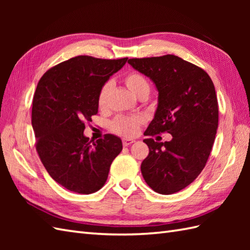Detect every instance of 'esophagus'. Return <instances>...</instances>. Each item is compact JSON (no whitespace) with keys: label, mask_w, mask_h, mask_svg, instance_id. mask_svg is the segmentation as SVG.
I'll return each mask as SVG.
<instances>
[{"label":"esophagus","mask_w":250,"mask_h":250,"mask_svg":"<svg viewBox=\"0 0 250 250\" xmlns=\"http://www.w3.org/2000/svg\"><path fill=\"white\" fill-rule=\"evenodd\" d=\"M135 141L134 140H128V139H124L122 140V145H124L125 147H128L130 146L131 144H133Z\"/></svg>","instance_id":"esophagus-1"}]
</instances>
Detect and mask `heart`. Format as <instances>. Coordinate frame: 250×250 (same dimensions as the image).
I'll return each mask as SVG.
<instances>
[{"instance_id":"b5f03b06","label":"heart","mask_w":250,"mask_h":250,"mask_svg":"<svg viewBox=\"0 0 250 250\" xmlns=\"http://www.w3.org/2000/svg\"><path fill=\"white\" fill-rule=\"evenodd\" d=\"M124 83L130 91L135 94L137 98H147L150 92L151 87L148 79L137 72L126 73L124 76ZM111 89H113V84H111L110 82H106L100 88L97 98L98 107L100 109L103 110L107 108ZM142 124L143 119L141 117L118 116L111 122L110 128L117 134L124 136H134L139 132Z\"/></svg>"}]
</instances>
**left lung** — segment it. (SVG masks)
Returning <instances> with one entry per match:
<instances>
[{
	"instance_id": "obj_1",
	"label": "left lung",
	"mask_w": 250,
	"mask_h": 250,
	"mask_svg": "<svg viewBox=\"0 0 250 250\" xmlns=\"http://www.w3.org/2000/svg\"><path fill=\"white\" fill-rule=\"evenodd\" d=\"M128 63L149 77L159 92L155 118L144 135L173 136L164 143L144 140L149 153L142 175L158 193L178 192L199 176L214 145L219 114L214 83L204 70L174 55Z\"/></svg>"
}]
</instances>
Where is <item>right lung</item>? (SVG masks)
<instances>
[{
  "instance_id": "obj_1",
  "label": "right lung",
  "mask_w": 250,
  "mask_h": 250,
  "mask_svg": "<svg viewBox=\"0 0 250 250\" xmlns=\"http://www.w3.org/2000/svg\"><path fill=\"white\" fill-rule=\"evenodd\" d=\"M126 60L78 56L51 67L37 83L32 106L36 151L52 179L73 192L102 188L122 150L119 137L105 134L91 144L83 130L98 114L100 88Z\"/></svg>"
}]
</instances>
